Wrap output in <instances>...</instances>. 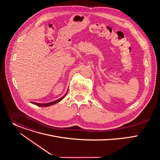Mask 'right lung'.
Here are the masks:
<instances>
[{"label": "right lung", "mask_w": 160, "mask_h": 160, "mask_svg": "<svg viewBox=\"0 0 160 160\" xmlns=\"http://www.w3.org/2000/svg\"><path fill=\"white\" fill-rule=\"evenodd\" d=\"M66 95V93L65 94V95L64 96H62V98H61L60 99L56 100V101H52V102H48V103H37V102H32V104H34L37 106H42V107H48V106H51V105H53L54 104H56L58 103V102H59L60 101H61L64 97Z\"/></svg>", "instance_id": "add662e5"}]
</instances>
